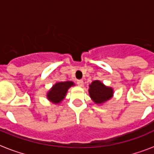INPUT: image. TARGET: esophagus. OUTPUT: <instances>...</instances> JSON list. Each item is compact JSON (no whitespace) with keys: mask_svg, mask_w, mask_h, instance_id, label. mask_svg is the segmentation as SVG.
<instances>
[{"mask_svg":"<svg viewBox=\"0 0 154 154\" xmlns=\"http://www.w3.org/2000/svg\"><path fill=\"white\" fill-rule=\"evenodd\" d=\"M77 84L79 86H82V85H84V82H83V80H77Z\"/></svg>","mask_w":154,"mask_h":154,"instance_id":"obj_1","label":"esophagus"}]
</instances>
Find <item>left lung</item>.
<instances>
[{
	"label": "left lung",
	"mask_w": 154,
	"mask_h": 154,
	"mask_svg": "<svg viewBox=\"0 0 154 154\" xmlns=\"http://www.w3.org/2000/svg\"><path fill=\"white\" fill-rule=\"evenodd\" d=\"M89 95L94 102L100 104L109 100L112 96V89L105 86L99 81H94L89 85Z\"/></svg>",
	"instance_id": "left-lung-1"
}]
</instances>
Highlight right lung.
I'll list each match as a JSON object with an SVG mask.
<instances>
[{"mask_svg":"<svg viewBox=\"0 0 154 154\" xmlns=\"http://www.w3.org/2000/svg\"><path fill=\"white\" fill-rule=\"evenodd\" d=\"M73 85V82H58L51 89V90L48 94L49 100L53 101V103H59L64 99L65 97L68 89Z\"/></svg>","mask_w":154,"mask_h":154,"instance_id":"right-lung-1","label":"right lung"}]
</instances>
